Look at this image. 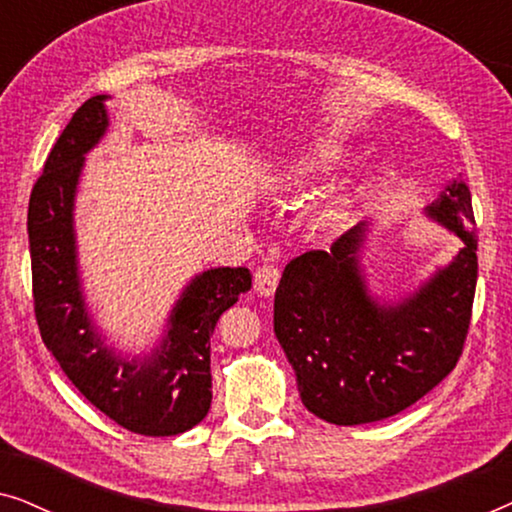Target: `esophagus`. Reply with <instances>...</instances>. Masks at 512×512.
Wrapping results in <instances>:
<instances>
[{
  "mask_svg": "<svg viewBox=\"0 0 512 512\" xmlns=\"http://www.w3.org/2000/svg\"><path fill=\"white\" fill-rule=\"evenodd\" d=\"M279 275H282V272H279L277 265H261V268H258L256 275H254V289H256L258 296L270 298L272 293L277 291Z\"/></svg>",
  "mask_w": 512,
  "mask_h": 512,
  "instance_id": "1",
  "label": "esophagus"
}]
</instances>
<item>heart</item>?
<instances>
[{"label": "heart", "instance_id": "b5f03b06", "mask_svg": "<svg viewBox=\"0 0 512 512\" xmlns=\"http://www.w3.org/2000/svg\"><path fill=\"white\" fill-rule=\"evenodd\" d=\"M338 163V151L331 146H312V149L300 151L289 165L284 167V184L291 188H300L312 184L314 179L324 177L333 165Z\"/></svg>", "mask_w": 512, "mask_h": 512}]
</instances>
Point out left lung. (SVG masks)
Instances as JSON below:
<instances>
[{
    "label": "left lung",
    "instance_id": "obj_1",
    "mask_svg": "<svg viewBox=\"0 0 512 512\" xmlns=\"http://www.w3.org/2000/svg\"><path fill=\"white\" fill-rule=\"evenodd\" d=\"M424 214L464 247L410 293L382 298L370 291L361 263L366 221L331 251H307L284 268L275 335L296 373L300 401L319 419L380 422L417 403L457 366L478 282L466 181H450Z\"/></svg>",
    "mask_w": 512,
    "mask_h": 512
}]
</instances>
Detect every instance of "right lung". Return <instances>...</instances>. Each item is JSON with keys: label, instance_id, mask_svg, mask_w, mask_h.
<instances>
[{"label": "right lung", "instance_id": "obj_1", "mask_svg": "<svg viewBox=\"0 0 512 512\" xmlns=\"http://www.w3.org/2000/svg\"><path fill=\"white\" fill-rule=\"evenodd\" d=\"M107 100L109 95H95L76 109L32 188L27 233L34 314L48 352L97 410L132 433L177 436L209 412V335L221 314L251 289V272H198L181 289L149 352L130 356L109 345L83 293L74 223L86 156L109 128Z\"/></svg>", "mask_w": 512, "mask_h": 512}]
</instances>
